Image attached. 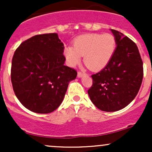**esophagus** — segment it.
Instances as JSON below:
<instances>
[{
    "label": "esophagus",
    "mask_w": 152,
    "mask_h": 152,
    "mask_svg": "<svg viewBox=\"0 0 152 152\" xmlns=\"http://www.w3.org/2000/svg\"><path fill=\"white\" fill-rule=\"evenodd\" d=\"M83 75H84V74H83V73L81 72V71H78V74H77V76H78V78H81V77H82V76H83Z\"/></svg>",
    "instance_id": "34e87169"
}]
</instances>
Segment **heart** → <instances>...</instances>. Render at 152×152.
<instances>
[{
  "label": "heart",
  "mask_w": 152,
  "mask_h": 152,
  "mask_svg": "<svg viewBox=\"0 0 152 152\" xmlns=\"http://www.w3.org/2000/svg\"><path fill=\"white\" fill-rule=\"evenodd\" d=\"M116 48V40L113 34H88L78 36L73 41V46L64 48L68 64L74 66L81 61V56L88 69L99 71L109 64Z\"/></svg>",
  "instance_id": "b5f03b06"
}]
</instances>
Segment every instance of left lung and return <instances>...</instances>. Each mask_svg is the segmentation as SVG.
<instances>
[{
  "label": "left lung",
  "instance_id": "8db88e82",
  "mask_svg": "<svg viewBox=\"0 0 152 152\" xmlns=\"http://www.w3.org/2000/svg\"><path fill=\"white\" fill-rule=\"evenodd\" d=\"M116 40L114 56L105 68L91 76L88 94L91 101L104 111L124 109L134 100L142 83L143 62L136 43L111 29Z\"/></svg>",
  "mask_w": 152,
  "mask_h": 152
}]
</instances>
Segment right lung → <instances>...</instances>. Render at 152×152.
Wrapping results in <instances>:
<instances>
[{
  "instance_id": "1",
  "label": "right lung",
  "mask_w": 152,
  "mask_h": 152,
  "mask_svg": "<svg viewBox=\"0 0 152 152\" xmlns=\"http://www.w3.org/2000/svg\"><path fill=\"white\" fill-rule=\"evenodd\" d=\"M64 50L57 34L36 35L15 50L10 78L15 96L26 109L48 114L61 105L69 82L77 76L64 65Z\"/></svg>"
}]
</instances>
